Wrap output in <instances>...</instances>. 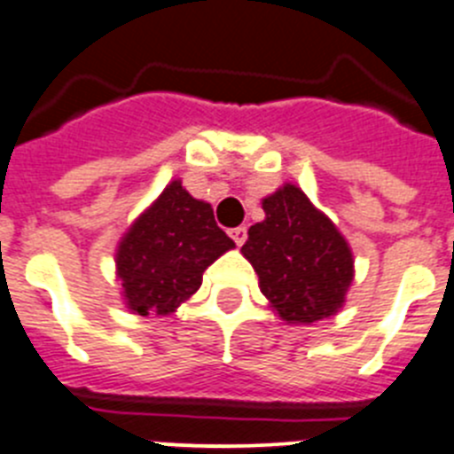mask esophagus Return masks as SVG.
Here are the masks:
<instances>
[{
  "label": "esophagus",
  "mask_w": 454,
  "mask_h": 454,
  "mask_svg": "<svg viewBox=\"0 0 454 454\" xmlns=\"http://www.w3.org/2000/svg\"><path fill=\"white\" fill-rule=\"evenodd\" d=\"M231 237H232V242H235L237 247H242V244L247 242V228H244V226L231 228Z\"/></svg>",
  "instance_id": "34e87169"
}]
</instances>
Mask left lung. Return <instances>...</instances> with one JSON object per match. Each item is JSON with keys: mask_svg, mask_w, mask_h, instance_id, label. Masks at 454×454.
Wrapping results in <instances>:
<instances>
[{"mask_svg": "<svg viewBox=\"0 0 454 454\" xmlns=\"http://www.w3.org/2000/svg\"><path fill=\"white\" fill-rule=\"evenodd\" d=\"M264 219L248 228L242 255L285 324L312 325L344 308L355 278L350 244L301 187L285 183L262 199Z\"/></svg>", "mask_w": 454, "mask_h": 454, "instance_id": "8db88e82", "label": "left lung"}]
</instances>
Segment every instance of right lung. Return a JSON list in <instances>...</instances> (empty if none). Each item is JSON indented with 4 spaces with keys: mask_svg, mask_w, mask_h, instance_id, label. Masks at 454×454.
Here are the masks:
<instances>
[{
    "mask_svg": "<svg viewBox=\"0 0 454 454\" xmlns=\"http://www.w3.org/2000/svg\"><path fill=\"white\" fill-rule=\"evenodd\" d=\"M235 242L217 226L212 206L171 181L115 251V276L130 314L169 317L199 292L203 271Z\"/></svg>",
    "mask_w": 454,
    "mask_h": 454,
    "instance_id": "add662e5",
    "label": "right lung"
}]
</instances>
